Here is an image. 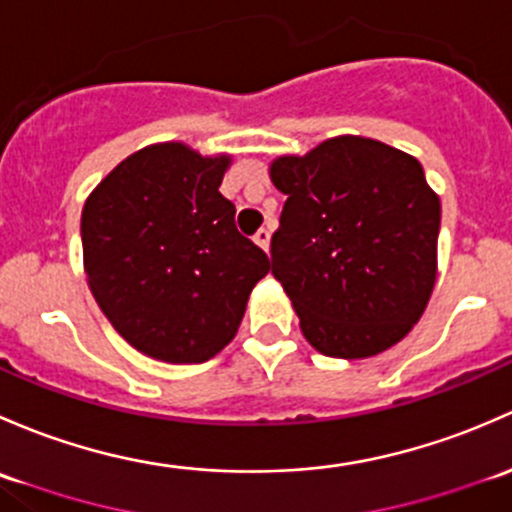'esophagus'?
<instances>
[{"label": "esophagus", "instance_id": "esophagus-1", "mask_svg": "<svg viewBox=\"0 0 512 512\" xmlns=\"http://www.w3.org/2000/svg\"><path fill=\"white\" fill-rule=\"evenodd\" d=\"M254 241H256L258 246H261L263 251H268V246H271V231H268V229H258L256 236H254Z\"/></svg>", "mask_w": 512, "mask_h": 512}]
</instances>
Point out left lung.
Returning a JSON list of instances; mask_svg holds the SVG:
<instances>
[{"instance_id": "8db88e82", "label": "left lung", "mask_w": 512, "mask_h": 512, "mask_svg": "<svg viewBox=\"0 0 512 512\" xmlns=\"http://www.w3.org/2000/svg\"><path fill=\"white\" fill-rule=\"evenodd\" d=\"M286 194L271 239L305 340L340 360H365L409 335L436 283L441 202L407 152L337 135L268 167Z\"/></svg>"}]
</instances>
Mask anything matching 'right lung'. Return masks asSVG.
<instances>
[{"mask_svg":"<svg viewBox=\"0 0 512 512\" xmlns=\"http://www.w3.org/2000/svg\"><path fill=\"white\" fill-rule=\"evenodd\" d=\"M231 155L155 142L125 157L81 214L88 288L123 340L152 360L207 362L234 340L271 261L221 197Z\"/></svg>","mask_w":512,"mask_h":512,"instance_id":"right-lung-1","label":"right lung"}]
</instances>
